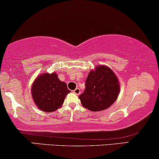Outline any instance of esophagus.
<instances>
[{"mask_svg": "<svg viewBox=\"0 0 159 159\" xmlns=\"http://www.w3.org/2000/svg\"><path fill=\"white\" fill-rule=\"evenodd\" d=\"M74 93H75V94H76V95H79L80 93V89H76L75 90H74Z\"/></svg>", "mask_w": 159, "mask_h": 159, "instance_id": "1", "label": "esophagus"}]
</instances>
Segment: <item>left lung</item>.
Returning <instances> with one entry per match:
<instances>
[{
	"label": "left lung",
	"mask_w": 159,
	"mask_h": 159,
	"mask_svg": "<svg viewBox=\"0 0 159 159\" xmlns=\"http://www.w3.org/2000/svg\"><path fill=\"white\" fill-rule=\"evenodd\" d=\"M119 91V80L113 70L107 66H98L90 71L85 91L79 98L84 107L91 111H101L114 103Z\"/></svg>",
	"instance_id": "8db88e82"
}]
</instances>
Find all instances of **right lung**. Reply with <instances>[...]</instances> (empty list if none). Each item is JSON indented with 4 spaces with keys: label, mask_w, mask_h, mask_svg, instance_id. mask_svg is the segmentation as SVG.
<instances>
[{
    "label": "right lung",
    "mask_w": 159,
    "mask_h": 159,
    "mask_svg": "<svg viewBox=\"0 0 159 159\" xmlns=\"http://www.w3.org/2000/svg\"><path fill=\"white\" fill-rule=\"evenodd\" d=\"M70 92L66 83L59 80L55 72L40 74L32 86L33 100L38 108L45 112L60 108Z\"/></svg>",
    "instance_id": "obj_1"
}]
</instances>
